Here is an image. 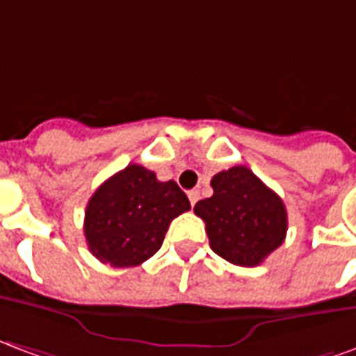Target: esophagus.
<instances>
[{
  "mask_svg": "<svg viewBox=\"0 0 356 356\" xmlns=\"http://www.w3.org/2000/svg\"><path fill=\"white\" fill-rule=\"evenodd\" d=\"M188 197H189V203L195 204L197 201H199V191H197V189H191V191L188 193Z\"/></svg>",
  "mask_w": 356,
  "mask_h": 356,
  "instance_id": "1",
  "label": "esophagus"
}]
</instances>
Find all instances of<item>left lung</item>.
<instances>
[{"label": "left lung", "mask_w": 356, "mask_h": 356, "mask_svg": "<svg viewBox=\"0 0 356 356\" xmlns=\"http://www.w3.org/2000/svg\"><path fill=\"white\" fill-rule=\"evenodd\" d=\"M210 186L212 197L193 209L207 224L210 248L235 266H260L286 237L282 199L246 167L218 172Z\"/></svg>", "instance_id": "obj_1"}]
</instances>
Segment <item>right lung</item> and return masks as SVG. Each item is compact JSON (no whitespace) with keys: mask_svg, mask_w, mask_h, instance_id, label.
<instances>
[{"mask_svg":"<svg viewBox=\"0 0 356 356\" xmlns=\"http://www.w3.org/2000/svg\"><path fill=\"white\" fill-rule=\"evenodd\" d=\"M189 210L172 180L159 181L142 165H129L104 181L85 210V238L102 264L134 267L163 245L168 225Z\"/></svg>","mask_w":356,"mask_h":356,"instance_id":"right-lung-1","label":"right lung"}]
</instances>
